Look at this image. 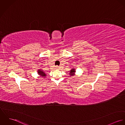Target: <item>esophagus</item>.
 I'll list each match as a JSON object with an SVG mask.
<instances>
[{"instance_id": "obj_1", "label": "esophagus", "mask_w": 125, "mask_h": 125, "mask_svg": "<svg viewBox=\"0 0 125 125\" xmlns=\"http://www.w3.org/2000/svg\"><path fill=\"white\" fill-rule=\"evenodd\" d=\"M59 68V67L58 66H55V68H56V69H58Z\"/></svg>"}]
</instances>
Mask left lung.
<instances>
[{
	"mask_svg": "<svg viewBox=\"0 0 125 125\" xmlns=\"http://www.w3.org/2000/svg\"><path fill=\"white\" fill-rule=\"evenodd\" d=\"M75 73V69H72L70 72V73H69V74L71 76H73L74 75V73Z\"/></svg>",
	"mask_w": 125,
	"mask_h": 125,
	"instance_id": "8db88e82",
	"label": "left lung"
}]
</instances>
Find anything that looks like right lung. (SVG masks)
I'll return each instance as SVG.
<instances>
[{"instance_id":"1","label":"right lung","mask_w":125,"mask_h":125,"mask_svg":"<svg viewBox=\"0 0 125 125\" xmlns=\"http://www.w3.org/2000/svg\"><path fill=\"white\" fill-rule=\"evenodd\" d=\"M38 73L40 75V76L43 77H44L46 76V74L43 71H41V70H39L38 71Z\"/></svg>"}]
</instances>
